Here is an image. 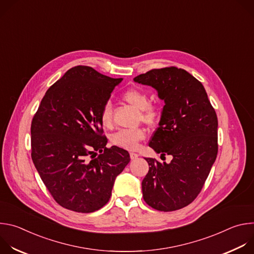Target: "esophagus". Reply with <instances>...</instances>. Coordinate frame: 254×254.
I'll use <instances>...</instances> for the list:
<instances>
[{
  "instance_id": "1",
  "label": "esophagus",
  "mask_w": 254,
  "mask_h": 254,
  "mask_svg": "<svg viewBox=\"0 0 254 254\" xmlns=\"http://www.w3.org/2000/svg\"><path fill=\"white\" fill-rule=\"evenodd\" d=\"M129 156H130V159H131V160H135V159H137V157H138V155H137L136 153H133V152H130V153H129Z\"/></svg>"
}]
</instances>
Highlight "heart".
Wrapping results in <instances>:
<instances>
[{
	"instance_id": "1",
	"label": "heart",
	"mask_w": 254,
	"mask_h": 254,
	"mask_svg": "<svg viewBox=\"0 0 254 254\" xmlns=\"http://www.w3.org/2000/svg\"><path fill=\"white\" fill-rule=\"evenodd\" d=\"M123 99L130 106L140 111V119L150 126L156 125L161 119V111L156 105L150 104L147 92L139 88H129L123 94ZM100 122L104 127H110L113 124L112 104L107 102L103 105L100 113ZM146 137V129L142 127L122 128L112 135V142L125 149H135L138 142Z\"/></svg>"
}]
</instances>
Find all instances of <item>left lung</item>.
I'll return each mask as SVG.
<instances>
[{
  "instance_id": "obj_1",
  "label": "left lung",
  "mask_w": 254,
  "mask_h": 254,
  "mask_svg": "<svg viewBox=\"0 0 254 254\" xmlns=\"http://www.w3.org/2000/svg\"><path fill=\"white\" fill-rule=\"evenodd\" d=\"M133 80L154 87L165 101L149 146L173 157L169 164L144 158L150 169L141 182L143 200L164 212L184 208L201 192L218 153L215 110L202 83L184 69H153Z\"/></svg>"
}]
</instances>
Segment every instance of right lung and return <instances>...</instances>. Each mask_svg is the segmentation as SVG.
<instances>
[{
    "label": "right lung",
    "instance_id": "right-lung-1",
    "mask_svg": "<svg viewBox=\"0 0 254 254\" xmlns=\"http://www.w3.org/2000/svg\"><path fill=\"white\" fill-rule=\"evenodd\" d=\"M122 80L89 66L72 67L49 87L32 120L35 168L54 200L68 210L102 208L130 161L127 151L106 148L100 122L103 105Z\"/></svg>",
    "mask_w": 254,
    "mask_h": 254
}]
</instances>
